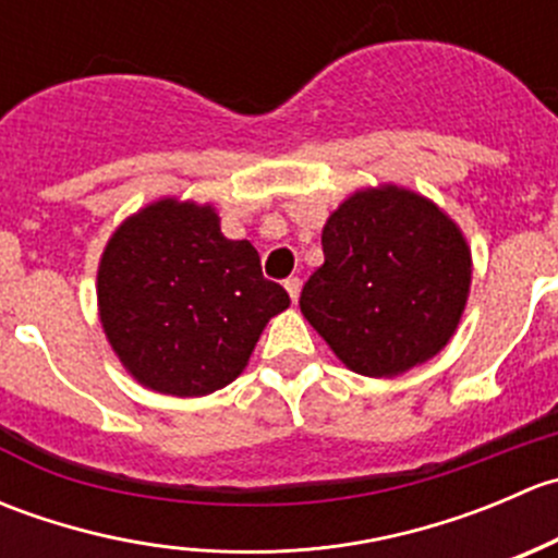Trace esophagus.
<instances>
[{"label": "esophagus", "instance_id": "1", "mask_svg": "<svg viewBox=\"0 0 558 558\" xmlns=\"http://www.w3.org/2000/svg\"><path fill=\"white\" fill-rule=\"evenodd\" d=\"M286 291H289V296H291V302H296L300 300V289H302V283H300V278H289L286 280Z\"/></svg>", "mask_w": 558, "mask_h": 558}]
</instances>
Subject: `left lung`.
Listing matches in <instances>:
<instances>
[{"instance_id": "left-lung-1", "label": "left lung", "mask_w": 558, "mask_h": 558, "mask_svg": "<svg viewBox=\"0 0 558 558\" xmlns=\"http://www.w3.org/2000/svg\"><path fill=\"white\" fill-rule=\"evenodd\" d=\"M302 315L348 369L393 378L437 356L459 326L472 256L451 218L399 185L348 196L326 221Z\"/></svg>"}]
</instances>
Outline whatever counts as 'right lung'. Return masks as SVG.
<instances>
[{"instance_id":"obj_1","label":"right lung","mask_w":558,"mask_h":558,"mask_svg":"<svg viewBox=\"0 0 558 558\" xmlns=\"http://www.w3.org/2000/svg\"><path fill=\"white\" fill-rule=\"evenodd\" d=\"M99 320L132 378L205 397L245 369L264 326L289 307L247 240L213 205L159 199L112 232L97 272Z\"/></svg>"}]
</instances>
